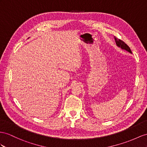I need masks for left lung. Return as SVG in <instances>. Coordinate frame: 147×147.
<instances>
[{
	"label": "left lung",
	"instance_id": "8db88e82",
	"mask_svg": "<svg viewBox=\"0 0 147 147\" xmlns=\"http://www.w3.org/2000/svg\"><path fill=\"white\" fill-rule=\"evenodd\" d=\"M114 38H115L114 39H115V41L116 45H117V47L121 48L122 49H123V50H125L126 51H129V53H131V51L130 48H129V47L128 46V45L125 42H124V41H123L122 40L117 38H116V37H114Z\"/></svg>",
	"mask_w": 147,
	"mask_h": 147
}]
</instances>
